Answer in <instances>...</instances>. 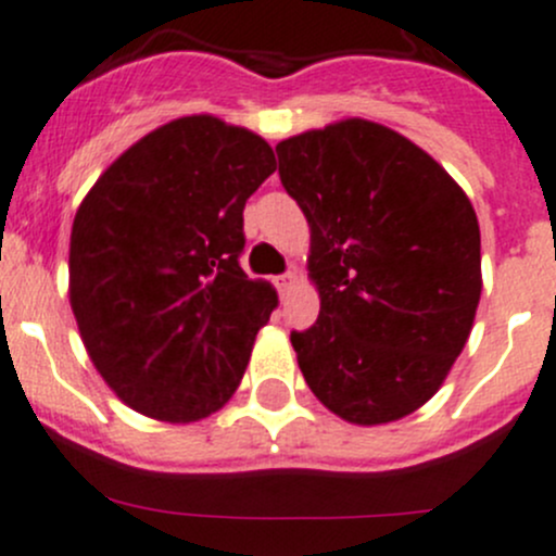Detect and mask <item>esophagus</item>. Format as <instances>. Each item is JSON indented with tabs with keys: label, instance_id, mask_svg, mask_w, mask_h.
<instances>
[{
	"label": "esophagus",
	"instance_id": "obj_1",
	"mask_svg": "<svg viewBox=\"0 0 556 556\" xmlns=\"http://www.w3.org/2000/svg\"><path fill=\"white\" fill-rule=\"evenodd\" d=\"M294 283H296L294 273H283V276H280V278L276 280V286H278L280 294H286V291H289V289H294Z\"/></svg>",
	"mask_w": 556,
	"mask_h": 556
}]
</instances>
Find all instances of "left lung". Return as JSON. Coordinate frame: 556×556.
I'll return each mask as SVG.
<instances>
[{
	"mask_svg": "<svg viewBox=\"0 0 556 556\" xmlns=\"http://www.w3.org/2000/svg\"><path fill=\"white\" fill-rule=\"evenodd\" d=\"M311 227L321 311L291 345L311 392L351 425H387L441 389L481 300V232L452 175L408 137L349 118L278 142Z\"/></svg>",
	"mask_w": 556,
	"mask_h": 556,
	"instance_id": "1",
	"label": "left lung"
}]
</instances>
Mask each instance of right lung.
I'll use <instances>...</instances> for the list:
<instances>
[{"label":"right lung","mask_w":556,"mask_h":556,"mask_svg":"<svg viewBox=\"0 0 556 556\" xmlns=\"http://www.w3.org/2000/svg\"><path fill=\"white\" fill-rule=\"evenodd\" d=\"M276 173L243 126L186 115L121 153L75 213L70 305L129 408L186 425L240 387L278 294L240 267L245 200Z\"/></svg>","instance_id":"obj_1"}]
</instances>
